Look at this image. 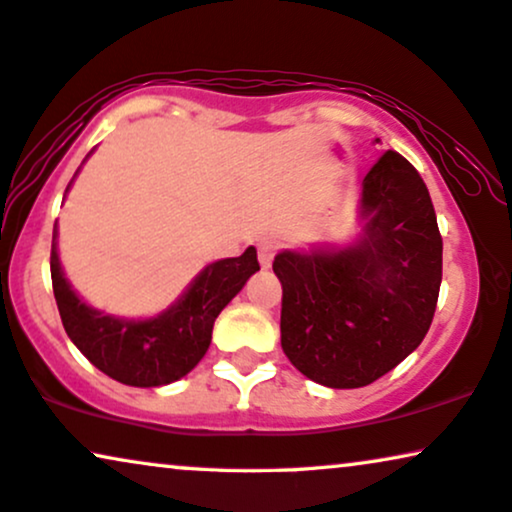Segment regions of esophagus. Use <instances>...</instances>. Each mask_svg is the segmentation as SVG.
<instances>
[{
	"mask_svg": "<svg viewBox=\"0 0 512 512\" xmlns=\"http://www.w3.org/2000/svg\"><path fill=\"white\" fill-rule=\"evenodd\" d=\"M276 255V243L274 241H262L260 248H257V257H260L262 269H269L271 262H274Z\"/></svg>",
	"mask_w": 512,
	"mask_h": 512,
	"instance_id": "1",
	"label": "esophagus"
}]
</instances>
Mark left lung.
I'll list each match as a JSON object with an SVG mask.
<instances>
[{"mask_svg": "<svg viewBox=\"0 0 512 512\" xmlns=\"http://www.w3.org/2000/svg\"><path fill=\"white\" fill-rule=\"evenodd\" d=\"M363 236L349 248L278 252L281 346L304 377L330 388L372 384L424 342L442 281L431 194L388 149L363 180Z\"/></svg>", "mask_w": 512, "mask_h": 512, "instance_id": "8db88e82", "label": "left lung"}]
</instances>
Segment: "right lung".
<instances>
[{
  "label": "right lung",
  "mask_w": 512,
  "mask_h": 512,
  "mask_svg": "<svg viewBox=\"0 0 512 512\" xmlns=\"http://www.w3.org/2000/svg\"><path fill=\"white\" fill-rule=\"evenodd\" d=\"M53 229L51 281L63 327L74 346L107 377L126 386H166L192 372L206 356L213 325L245 281L260 271L257 250L208 264L189 283L185 295L154 318L126 320L88 306L60 267Z\"/></svg>",
  "instance_id": "add662e5"
}]
</instances>
